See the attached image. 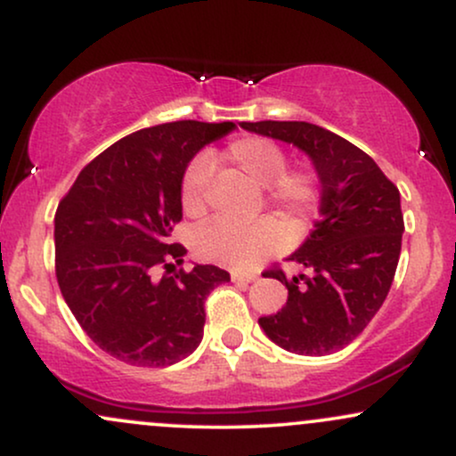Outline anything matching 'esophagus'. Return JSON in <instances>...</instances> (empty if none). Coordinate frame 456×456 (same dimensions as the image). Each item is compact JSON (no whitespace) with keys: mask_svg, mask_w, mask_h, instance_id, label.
I'll return each mask as SVG.
<instances>
[{"mask_svg":"<svg viewBox=\"0 0 456 456\" xmlns=\"http://www.w3.org/2000/svg\"><path fill=\"white\" fill-rule=\"evenodd\" d=\"M257 276L250 274V272H232V281L233 282H253Z\"/></svg>","mask_w":456,"mask_h":456,"instance_id":"esophagus-1","label":"esophagus"}]
</instances>
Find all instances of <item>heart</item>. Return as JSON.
Listing matches in <instances>:
<instances>
[{
  "label": "heart",
  "instance_id": "heart-1",
  "mask_svg": "<svg viewBox=\"0 0 456 456\" xmlns=\"http://www.w3.org/2000/svg\"><path fill=\"white\" fill-rule=\"evenodd\" d=\"M224 162L253 184L265 191V201L287 216L305 218L319 203L317 174L308 167H287V154L276 141L244 137L229 143ZM212 182V160L197 156L186 167L180 182V203L186 216L201 218L208 210V188ZM287 233L276 218L253 223L214 221L195 235V253L212 264L248 268L259 259L281 250Z\"/></svg>",
  "mask_w": 456,
  "mask_h": 456
}]
</instances>
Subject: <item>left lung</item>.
<instances>
[{"mask_svg":"<svg viewBox=\"0 0 456 456\" xmlns=\"http://www.w3.org/2000/svg\"><path fill=\"white\" fill-rule=\"evenodd\" d=\"M240 126L294 143L313 160L322 184V218L289 257L308 276L289 281L281 268L264 272L289 296L279 313L259 317V326L287 352H338L369 326L390 291L405 232L399 188L369 154L315 124L265 119Z\"/></svg>","mask_w":456,"mask_h":456,"instance_id":"left-lung-1","label":"left lung"}]
</instances>
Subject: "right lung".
<instances>
[{"mask_svg":"<svg viewBox=\"0 0 456 456\" xmlns=\"http://www.w3.org/2000/svg\"><path fill=\"white\" fill-rule=\"evenodd\" d=\"M233 122L195 119L137 130L87 162L55 212V274L78 326L133 366H169L199 347L206 297L229 281L216 265L177 270L186 248L180 182L203 145ZM167 274L156 281L153 272Z\"/></svg>","mask_w":456,"mask_h":456,"instance_id":"add662e5","label":"right lung"}]
</instances>
